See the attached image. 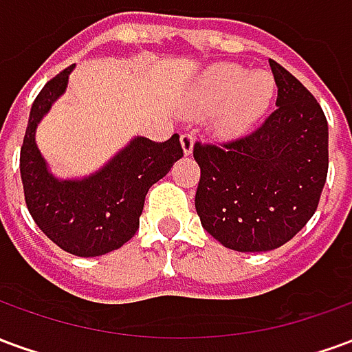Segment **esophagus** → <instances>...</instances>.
I'll return each mask as SVG.
<instances>
[{
  "instance_id": "esophagus-1",
  "label": "esophagus",
  "mask_w": 352,
  "mask_h": 352,
  "mask_svg": "<svg viewBox=\"0 0 352 352\" xmlns=\"http://www.w3.org/2000/svg\"><path fill=\"white\" fill-rule=\"evenodd\" d=\"M181 145H183L184 154H192V148H194V135L188 133V131H184L183 135H181Z\"/></svg>"
}]
</instances>
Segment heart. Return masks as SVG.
Instances as JSON below:
<instances>
[{
	"mask_svg": "<svg viewBox=\"0 0 352 352\" xmlns=\"http://www.w3.org/2000/svg\"><path fill=\"white\" fill-rule=\"evenodd\" d=\"M275 82L267 72L249 73L236 64L213 65L204 75L196 94L198 111H214V128L224 135L241 133L264 115Z\"/></svg>",
	"mask_w": 352,
	"mask_h": 352,
	"instance_id": "heart-1",
	"label": "heart"
}]
</instances>
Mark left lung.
<instances>
[{"mask_svg":"<svg viewBox=\"0 0 352 352\" xmlns=\"http://www.w3.org/2000/svg\"><path fill=\"white\" fill-rule=\"evenodd\" d=\"M277 109L256 130L194 143L201 226L224 247L262 252L290 241L315 214L328 175V122L315 96L270 60Z\"/></svg>","mask_w":352,"mask_h":352,"instance_id":"obj_1","label":"left lung"}]
</instances>
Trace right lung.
Listing matches in <instances>:
<instances>
[{
  "label": "right lung",
  "mask_w": 352,
  "mask_h": 352,
  "mask_svg": "<svg viewBox=\"0 0 352 352\" xmlns=\"http://www.w3.org/2000/svg\"><path fill=\"white\" fill-rule=\"evenodd\" d=\"M73 65L37 94L20 148L24 199L35 224L52 243L75 256H100L135 236L145 196L183 156L179 135L168 141L138 138L105 168L82 181H56L35 145V128L65 90Z\"/></svg>",
  "instance_id": "add662e5"
}]
</instances>
